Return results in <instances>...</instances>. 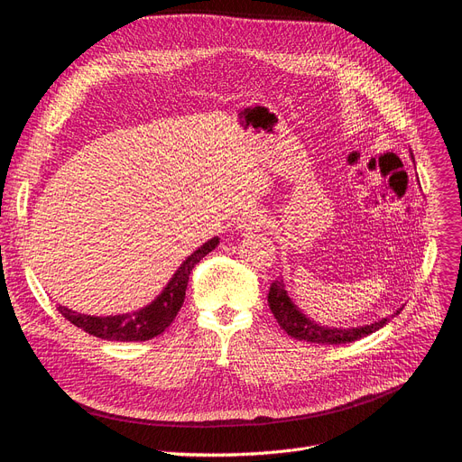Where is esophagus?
Segmentation results:
<instances>
[{
	"instance_id": "obj_1",
	"label": "esophagus",
	"mask_w": 462,
	"mask_h": 462,
	"mask_svg": "<svg viewBox=\"0 0 462 462\" xmlns=\"http://www.w3.org/2000/svg\"><path fill=\"white\" fill-rule=\"evenodd\" d=\"M267 224H269V219H267L265 212H262V210H248L241 217H238L236 229L250 233V231H257V229L265 227Z\"/></svg>"
}]
</instances>
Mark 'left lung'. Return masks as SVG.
I'll return each mask as SVG.
<instances>
[{
  "label": "left lung",
  "mask_w": 462,
  "mask_h": 462,
  "mask_svg": "<svg viewBox=\"0 0 462 462\" xmlns=\"http://www.w3.org/2000/svg\"><path fill=\"white\" fill-rule=\"evenodd\" d=\"M413 159V153H411ZM415 162V159H413ZM267 303L269 309L274 315L276 322L286 331V334L293 339L300 341H309V343H319V345H341V343H353L358 341L365 336L374 334L379 328H383L389 319L377 320L374 324L367 326H358V328H328V326H320L315 320H310L307 315L300 310V307L291 301V298L288 295L286 284L282 279L274 281L269 288V295H267ZM398 309L394 315H400ZM393 315V317H394Z\"/></svg>",
  "instance_id": "obj_1"
}]
</instances>
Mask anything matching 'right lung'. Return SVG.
Here are the masks:
<instances>
[{
  "label": "right lung",
  "instance_id": "add662e5",
  "mask_svg": "<svg viewBox=\"0 0 462 462\" xmlns=\"http://www.w3.org/2000/svg\"><path fill=\"white\" fill-rule=\"evenodd\" d=\"M217 243L219 238L214 236L200 248H197L191 255H188L186 262L178 267L169 284L162 288V291L157 295V298L150 305L142 307L140 310L126 312V315H116V317H90V315H81V312H76L62 305H59L57 309L66 320L87 331L88 336H95L107 341L153 339L161 336L176 319L178 310L183 305V298H186V288H188L193 267L208 252H212L217 246Z\"/></svg>",
  "mask_w": 462,
  "mask_h": 462
}]
</instances>
